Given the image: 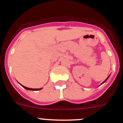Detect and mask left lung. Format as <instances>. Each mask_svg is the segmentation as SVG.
<instances>
[{
	"instance_id": "8db88e82",
	"label": "left lung",
	"mask_w": 123,
	"mask_h": 123,
	"mask_svg": "<svg viewBox=\"0 0 123 123\" xmlns=\"http://www.w3.org/2000/svg\"><path fill=\"white\" fill-rule=\"evenodd\" d=\"M108 78H109V76H108V78H106V79H105V81H104V82H102V84H103V83H104V82H105V81H106V80H107V79H108Z\"/></svg>"
}]
</instances>
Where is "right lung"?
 <instances>
[{"label": "right lung", "instance_id": "obj_1", "mask_svg": "<svg viewBox=\"0 0 123 123\" xmlns=\"http://www.w3.org/2000/svg\"><path fill=\"white\" fill-rule=\"evenodd\" d=\"M22 86L23 87L25 88V89H27V90H31V91H38V90L41 89H31V88L26 87L23 86Z\"/></svg>", "mask_w": 123, "mask_h": 123}]
</instances>
